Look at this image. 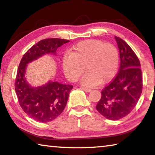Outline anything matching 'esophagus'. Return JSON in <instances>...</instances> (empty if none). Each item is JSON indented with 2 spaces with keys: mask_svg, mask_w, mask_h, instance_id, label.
<instances>
[{
  "mask_svg": "<svg viewBox=\"0 0 155 155\" xmlns=\"http://www.w3.org/2000/svg\"><path fill=\"white\" fill-rule=\"evenodd\" d=\"M81 89L83 91H85V92H90V91H91V89L90 88H86V87H81Z\"/></svg>",
  "mask_w": 155,
  "mask_h": 155,
  "instance_id": "1",
  "label": "esophagus"
}]
</instances>
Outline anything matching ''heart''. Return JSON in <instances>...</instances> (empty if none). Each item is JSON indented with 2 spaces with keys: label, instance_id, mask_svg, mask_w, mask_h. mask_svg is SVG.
Segmentation results:
<instances>
[{
  "label": "heart",
  "instance_id": "1",
  "mask_svg": "<svg viewBox=\"0 0 155 155\" xmlns=\"http://www.w3.org/2000/svg\"><path fill=\"white\" fill-rule=\"evenodd\" d=\"M62 64L65 76L72 81L78 79L85 66L87 73L81 79V83L92 87L100 83L108 82L114 77L118 68L119 54L111 44L88 40L78 43L71 53L64 55Z\"/></svg>",
  "mask_w": 155,
  "mask_h": 155
}]
</instances>
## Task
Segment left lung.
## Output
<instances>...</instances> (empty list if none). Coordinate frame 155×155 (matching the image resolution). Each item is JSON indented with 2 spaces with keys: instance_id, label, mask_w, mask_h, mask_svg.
<instances>
[{
  "instance_id": "1",
  "label": "left lung",
  "mask_w": 155,
  "mask_h": 155,
  "mask_svg": "<svg viewBox=\"0 0 155 155\" xmlns=\"http://www.w3.org/2000/svg\"><path fill=\"white\" fill-rule=\"evenodd\" d=\"M120 52L118 74L101 92L96 109L107 119L117 120L135 108L142 91V76L140 60L130 47L115 37Z\"/></svg>"
}]
</instances>
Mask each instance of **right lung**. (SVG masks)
<instances>
[{"label": "right lung", "instance_id": "1", "mask_svg": "<svg viewBox=\"0 0 155 155\" xmlns=\"http://www.w3.org/2000/svg\"><path fill=\"white\" fill-rule=\"evenodd\" d=\"M69 41L59 38L41 40L31 47L21 59L15 90L20 107L34 120L46 123L57 118L65 109L73 86L51 80L38 87L31 86L25 77L27 65L46 54L56 55L57 48Z\"/></svg>", "mask_w": 155, "mask_h": 155}]
</instances>
